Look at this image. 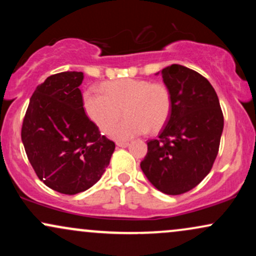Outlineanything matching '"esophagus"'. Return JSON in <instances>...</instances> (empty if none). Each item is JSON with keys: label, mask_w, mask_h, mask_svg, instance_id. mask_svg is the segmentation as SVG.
<instances>
[{"label": "esophagus", "mask_w": 256, "mask_h": 256, "mask_svg": "<svg viewBox=\"0 0 256 256\" xmlns=\"http://www.w3.org/2000/svg\"><path fill=\"white\" fill-rule=\"evenodd\" d=\"M116 146H120V148H126L128 146V142H116Z\"/></svg>", "instance_id": "1"}]
</instances>
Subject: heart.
Here are the masks:
<instances>
[{
	"mask_svg": "<svg viewBox=\"0 0 256 256\" xmlns=\"http://www.w3.org/2000/svg\"><path fill=\"white\" fill-rule=\"evenodd\" d=\"M100 90L102 95L85 91L83 108L91 122L104 132L118 122L122 109L126 119L110 132V136L116 140H131L148 130L158 132L171 116L172 95L165 84L122 78L106 82Z\"/></svg>",
	"mask_w": 256,
	"mask_h": 256,
	"instance_id": "heart-1",
	"label": "heart"
}]
</instances>
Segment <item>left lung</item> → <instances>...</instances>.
<instances>
[{
	"instance_id": "obj_1",
	"label": "left lung",
	"mask_w": 256,
	"mask_h": 256,
	"mask_svg": "<svg viewBox=\"0 0 256 256\" xmlns=\"http://www.w3.org/2000/svg\"><path fill=\"white\" fill-rule=\"evenodd\" d=\"M161 76L172 95L171 116L156 140H148L140 168L161 192L180 195L212 170L224 116L216 90L200 73L174 64Z\"/></svg>"
}]
</instances>
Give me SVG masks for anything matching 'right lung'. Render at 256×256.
<instances>
[{
    "mask_svg": "<svg viewBox=\"0 0 256 256\" xmlns=\"http://www.w3.org/2000/svg\"><path fill=\"white\" fill-rule=\"evenodd\" d=\"M83 79L76 71L46 78L31 96L22 122V144L37 177L66 195L98 183L116 149L85 114Z\"/></svg>",
    "mask_w": 256,
    "mask_h": 256,
    "instance_id": "add662e5",
    "label": "right lung"
}]
</instances>
